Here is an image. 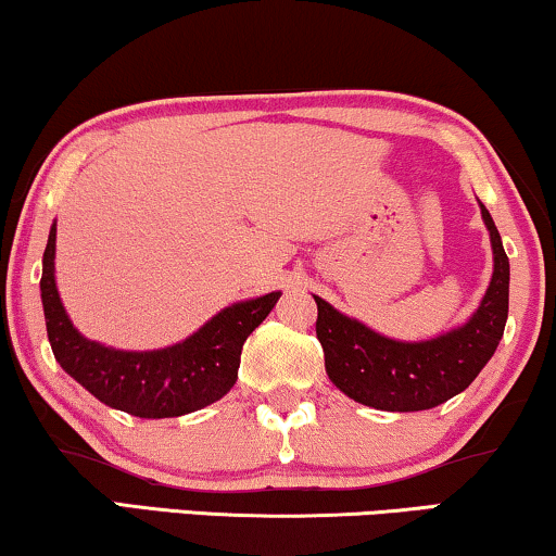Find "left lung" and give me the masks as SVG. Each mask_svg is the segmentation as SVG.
I'll return each mask as SVG.
<instances>
[{
	"mask_svg": "<svg viewBox=\"0 0 556 556\" xmlns=\"http://www.w3.org/2000/svg\"><path fill=\"white\" fill-rule=\"evenodd\" d=\"M480 214L493 244V278L463 327L427 342H399L314 295L324 367L344 395L378 410H427L463 393L488 365L506 329L510 265L493 216L482 204Z\"/></svg>",
	"mask_w": 556,
	"mask_h": 556,
	"instance_id": "left-lung-1",
	"label": "left lung"
}]
</instances>
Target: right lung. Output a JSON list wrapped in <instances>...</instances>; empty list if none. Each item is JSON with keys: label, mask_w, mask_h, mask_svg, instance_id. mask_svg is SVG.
Listing matches in <instances>:
<instances>
[{"label": "right lung", "mask_w": 556, "mask_h": 556, "mask_svg": "<svg viewBox=\"0 0 556 556\" xmlns=\"http://www.w3.org/2000/svg\"><path fill=\"white\" fill-rule=\"evenodd\" d=\"M40 299L53 355L76 383L106 406L170 419L199 410L229 393L237 380L242 344L273 312L280 291L222 308L184 342L165 350L127 352L86 340L71 324L55 288V225L42 252Z\"/></svg>", "instance_id": "right-lung-1"}]
</instances>
